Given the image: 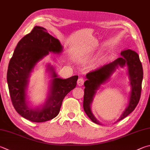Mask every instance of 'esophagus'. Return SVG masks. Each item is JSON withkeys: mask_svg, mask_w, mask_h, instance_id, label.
Masks as SVG:
<instances>
[{"mask_svg": "<svg viewBox=\"0 0 150 150\" xmlns=\"http://www.w3.org/2000/svg\"><path fill=\"white\" fill-rule=\"evenodd\" d=\"M84 80L83 79V78H79L78 80H77V84L79 86H83V84H84Z\"/></svg>", "mask_w": 150, "mask_h": 150, "instance_id": "1", "label": "esophagus"}]
</instances>
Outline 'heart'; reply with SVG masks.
Here are the masks:
<instances>
[{
    "instance_id": "obj_1",
    "label": "heart",
    "mask_w": 150,
    "mask_h": 150,
    "mask_svg": "<svg viewBox=\"0 0 150 150\" xmlns=\"http://www.w3.org/2000/svg\"><path fill=\"white\" fill-rule=\"evenodd\" d=\"M102 52L100 50H98V51H95L93 52L92 53H91L89 55L86 57V58L88 59H93L96 58V57L98 56L100 54H101Z\"/></svg>"
}]
</instances>
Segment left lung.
<instances>
[{
	"label": "left lung",
	"instance_id": "8db88e82",
	"mask_svg": "<svg viewBox=\"0 0 150 150\" xmlns=\"http://www.w3.org/2000/svg\"><path fill=\"white\" fill-rule=\"evenodd\" d=\"M121 56V58H117L115 61L86 75V81L84 83L85 88L83 99V108L84 112L91 120L96 124L102 125L95 117L91 110V104L93 102L94 96L100 86L109 80L119 67L127 66L128 75L129 77L131 90L129 105L117 122L125 118L132 112L139 102L143 79V68L139 56L136 52L130 49L122 51Z\"/></svg>",
	"mask_w": 150,
	"mask_h": 150
}]
</instances>
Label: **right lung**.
I'll list each match as a JSON object with an SVG mask.
<instances>
[{"instance_id":"right-lung-1","label":"right lung","mask_w":150,"mask_h":150,"mask_svg":"<svg viewBox=\"0 0 150 150\" xmlns=\"http://www.w3.org/2000/svg\"><path fill=\"white\" fill-rule=\"evenodd\" d=\"M60 42L48 33L47 29L35 26L30 33L21 39L13 52L7 71V83L12 104L23 117L32 122H45L58 115L65 96L76 86L78 76L68 79L58 77L54 68L47 65L51 79L47 99L37 108L29 106L27 96L29 78L35 66L49 52L60 54Z\"/></svg>"}]
</instances>
